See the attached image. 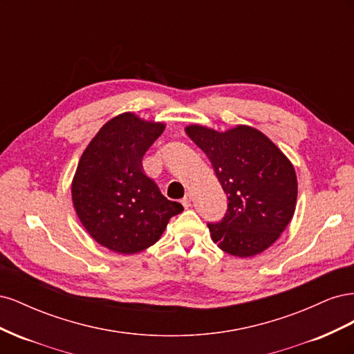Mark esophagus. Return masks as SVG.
Returning <instances> with one entry per match:
<instances>
[{
	"instance_id": "34e87169",
	"label": "esophagus",
	"mask_w": 354,
	"mask_h": 354,
	"mask_svg": "<svg viewBox=\"0 0 354 354\" xmlns=\"http://www.w3.org/2000/svg\"><path fill=\"white\" fill-rule=\"evenodd\" d=\"M190 203H192V195H185V198L181 199V205H183L185 208H189L190 207Z\"/></svg>"
}]
</instances>
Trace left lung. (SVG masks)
<instances>
[{
  "label": "left lung",
  "instance_id": "8db88e82",
  "mask_svg": "<svg viewBox=\"0 0 354 354\" xmlns=\"http://www.w3.org/2000/svg\"><path fill=\"white\" fill-rule=\"evenodd\" d=\"M209 159L229 203L220 223L208 224L220 250L239 259L261 254L291 223L298 183L295 168L269 137L238 124L218 131L201 124L185 128Z\"/></svg>",
  "mask_w": 354,
  "mask_h": 354
}]
</instances>
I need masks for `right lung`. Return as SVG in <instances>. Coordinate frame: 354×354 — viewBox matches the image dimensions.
Returning a JSON list of instances; mask_svg holds the SVG:
<instances>
[{
    "label": "right lung",
    "mask_w": 354,
    "mask_h": 354,
    "mask_svg": "<svg viewBox=\"0 0 354 354\" xmlns=\"http://www.w3.org/2000/svg\"><path fill=\"white\" fill-rule=\"evenodd\" d=\"M165 130L134 112L116 115L81 155L72 178L77 216L99 245L131 255L156 243L183 207L168 201L142 167L143 155Z\"/></svg>",
    "instance_id": "right-lung-1"
}]
</instances>
